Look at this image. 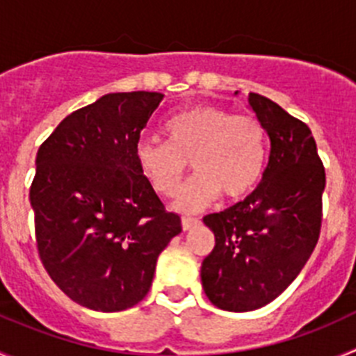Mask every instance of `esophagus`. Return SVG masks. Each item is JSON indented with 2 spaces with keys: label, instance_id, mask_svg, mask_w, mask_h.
Returning <instances> with one entry per match:
<instances>
[{
  "label": "esophagus",
  "instance_id": "34e87169",
  "mask_svg": "<svg viewBox=\"0 0 356 356\" xmlns=\"http://www.w3.org/2000/svg\"><path fill=\"white\" fill-rule=\"evenodd\" d=\"M197 222H200V219H196V217H181V228H184L185 232L193 228V226H196Z\"/></svg>",
  "mask_w": 356,
  "mask_h": 356
}]
</instances>
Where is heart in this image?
Instances as JSON below:
<instances>
[{
    "mask_svg": "<svg viewBox=\"0 0 356 356\" xmlns=\"http://www.w3.org/2000/svg\"><path fill=\"white\" fill-rule=\"evenodd\" d=\"M168 144L139 139L134 155L140 175L155 193H178L188 160L196 176L181 188L176 209L196 212L221 194L226 201L246 197L259 185L267 159L266 130L250 115L216 105H194L165 122Z\"/></svg>",
    "mask_w": 356,
    "mask_h": 356,
    "instance_id": "obj_1",
    "label": "heart"
}]
</instances>
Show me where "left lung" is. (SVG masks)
I'll use <instances>...</instances> for the list:
<instances>
[{
	"label": "left lung",
	"mask_w": 356,
	"mask_h": 356,
	"mask_svg": "<svg viewBox=\"0 0 356 356\" xmlns=\"http://www.w3.org/2000/svg\"><path fill=\"white\" fill-rule=\"evenodd\" d=\"M248 102L271 140L262 181L244 201L203 217L216 246L201 284L229 312L271 303L300 275L319 241L326 184L310 128L269 97L250 92Z\"/></svg>",
	"instance_id": "1"
}]
</instances>
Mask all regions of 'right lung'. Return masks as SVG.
I'll list each match as a JSON object with an SVG mask.
<instances>
[{"instance_id": "right-lung-1", "label": "right lung", "mask_w": 356, "mask_h": 356, "mask_svg": "<svg viewBox=\"0 0 356 356\" xmlns=\"http://www.w3.org/2000/svg\"><path fill=\"white\" fill-rule=\"evenodd\" d=\"M160 92L105 94L37 151L30 203L40 262L74 303L119 312L144 300L159 254L181 232L135 162Z\"/></svg>"}]
</instances>
